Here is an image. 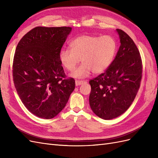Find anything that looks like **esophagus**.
I'll use <instances>...</instances> for the list:
<instances>
[{"instance_id": "34e87169", "label": "esophagus", "mask_w": 158, "mask_h": 158, "mask_svg": "<svg viewBox=\"0 0 158 158\" xmlns=\"http://www.w3.org/2000/svg\"><path fill=\"white\" fill-rule=\"evenodd\" d=\"M84 82H85V81H84V80H76L75 81L76 85H80Z\"/></svg>"}]
</instances>
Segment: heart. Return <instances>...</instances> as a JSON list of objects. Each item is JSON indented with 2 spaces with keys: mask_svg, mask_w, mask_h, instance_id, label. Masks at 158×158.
<instances>
[{
  "mask_svg": "<svg viewBox=\"0 0 158 158\" xmlns=\"http://www.w3.org/2000/svg\"><path fill=\"white\" fill-rule=\"evenodd\" d=\"M70 48L64 47L59 52V60L68 71H73L80 60L82 62L71 76L86 77L91 72L100 74L111 64L117 50L114 38L109 35H80L71 41Z\"/></svg>",
  "mask_w": 158,
  "mask_h": 158,
  "instance_id": "obj_1",
  "label": "heart"
}]
</instances>
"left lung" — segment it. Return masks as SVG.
I'll list each match as a JSON object with an SVG mask.
<instances>
[{"instance_id":"left-lung-1","label":"left lung","mask_w":158,"mask_h":158,"mask_svg":"<svg viewBox=\"0 0 158 158\" xmlns=\"http://www.w3.org/2000/svg\"><path fill=\"white\" fill-rule=\"evenodd\" d=\"M116 31L121 45L115 58L105 73L89 82L90 107L105 120L116 118L127 111L136 97L142 79V59L136 45L125 31Z\"/></svg>"}]
</instances>
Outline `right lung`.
Masks as SVG:
<instances>
[{
  "instance_id": "right-lung-1",
  "label": "right lung",
  "mask_w": 158,
  "mask_h": 158,
  "mask_svg": "<svg viewBox=\"0 0 158 158\" xmlns=\"http://www.w3.org/2000/svg\"><path fill=\"white\" fill-rule=\"evenodd\" d=\"M70 27H36L19 41L12 66L14 84L21 101L35 116L50 119L67 103L75 88L66 78L59 52Z\"/></svg>"
}]
</instances>
